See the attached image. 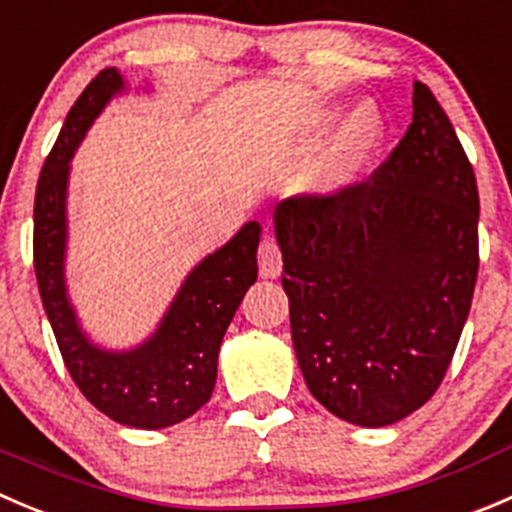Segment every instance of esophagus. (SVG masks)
I'll list each match as a JSON object with an SVG mask.
<instances>
[{"mask_svg": "<svg viewBox=\"0 0 512 512\" xmlns=\"http://www.w3.org/2000/svg\"><path fill=\"white\" fill-rule=\"evenodd\" d=\"M257 265H260V275L267 280H275L282 272V252L277 247L275 237H262L260 247H257Z\"/></svg>", "mask_w": 512, "mask_h": 512, "instance_id": "34e87169", "label": "esophagus"}]
</instances>
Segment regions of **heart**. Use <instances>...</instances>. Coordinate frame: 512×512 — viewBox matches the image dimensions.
Returning <instances> with one entry per match:
<instances>
[{"label":"heart","instance_id":"obj_1","mask_svg":"<svg viewBox=\"0 0 512 512\" xmlns=\"http://www.w3.org/2000/svg\"><path fill=\"white\" fill-rule=\"evenodd\" d=\"M385 135V122L375 104H360L342 122L332 140L330 150L322 157L315 172V187L322 192H335L357 180L362 167L370 162L372 152L380 147Z\"/></svg>","mask_w":512,"mask_h":512}]
</instances>
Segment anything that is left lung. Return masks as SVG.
Instances as JSON below:
<instances>
[{
  "label": "left lung",
  "mask_w": 512,
  "mask_h": 512,
  "mask_svg": "<svg viewBox=\"0 0 512 512\" xmlns=\"http://www.w3.org/2000/svg\"><path fill=\"white\" fill-rule=\"evenodd\" d=\"M478 215L473 165L423 82L367 180L275 207L292 345L332 415L382 428L433 398L473 302Z\"/></svg>",
  "instance_id": "8db88e82"
}]
</instances>
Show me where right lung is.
<instances>
[{"label":"right lung","mask_w":512,"mask_h":512,"mask_svg":"<svg viewBox=\"0 0 512 512\" xmlns=\"http://www.w3.org/2000/svg\"><path fill=\"white\" fill-rule=\"evenodd\" d=\"M122 89V74L102 69L72 104L44 160L34 195V272L62 360L84 398L114 423L160 430L182 423L210 400L222 337L257 280L262 227L247 222L225 247L207 255L140 347L109 352L92 345L64 285L69 160L94 117Z\"/></svg>","instance_id":"right-lung-1"}]
</instances>
